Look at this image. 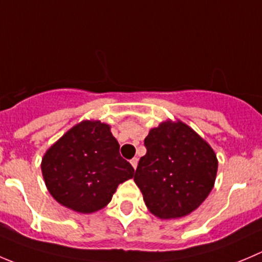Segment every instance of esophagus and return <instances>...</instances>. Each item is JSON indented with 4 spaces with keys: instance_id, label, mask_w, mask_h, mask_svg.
Wrapping results in <instances>:
<instances>
[{
    "instance_id": "34e87169",
    "label": "esophagus",
    "mask_w": 262,
    "mask_h": 262,
    "mask_svg": "<svg viewBox=\"0 0 262 262\" xmlns=\"http://www.w3.org/2000/svg\"><path fill=\"white\" fill-rule=\"evenodd\" d=\"M130 164H132V166L134 167V170H136L137 169V165H138V159H137V157L132 159L130 160Z\"/></svg>"
}]
</instances>
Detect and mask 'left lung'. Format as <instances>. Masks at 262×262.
Wrapping results in <instances>:
<instances>
[{"mask_svg":"<svg viewBox=\"0 0 262 262\" xmlns=\"http://www.w3.org/2000/svg\"><path fill=\"white\" fill-rule=\"evenodd\" d=\"M147 152L134 182L146 206L160 219H177L194 211L214 188L217 159L204 138L180 120H167L149 130Z\"/></svg>","mask_w":262,"mask_h":262,"instance_id":"obj_1","label":"left lung"}]
</instances>
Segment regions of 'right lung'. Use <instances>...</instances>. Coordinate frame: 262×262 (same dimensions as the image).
<instances>
[{
    "label": "right lung",
    "mask_w": 262,
    "mask_h": 262,
    "mask_svg": "<svg viewBox=\"0 0 262 262\" xmlns=\"http://www.w3.org/2000/svg\"><path fill=\"white\" fill-rule=\"evenodd\" d=\"M110 125L84 120L53 143L42 159L46 187L62 206L82 214L103 209L134 169L120 156Z\"/></svg>",
    "instance_id": "obj_1"
}]
</instances>
